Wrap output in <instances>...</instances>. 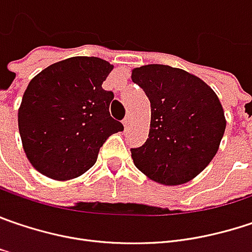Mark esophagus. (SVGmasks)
Here are the masks:
<instances>
[{
    "instance_id": "34e87169",
    "label": "esophagus",
    "mask_w": 252,
    "mask_h": 252,
    "mask_svg": "<svg viewBox=\"0 0 252 252\" xmlns=\"http://www.w3.org/2000/svg\"><path fill=\"white\" fill-rule=\"evenodd\" d=\"M129 123H131V118H129V117H126V118L123 120V124H124V126H126V128H128Z\"/></svg>"
}]
</instances>
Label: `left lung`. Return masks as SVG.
<instances>
[{
	"instance_id": "obj_1",
	"label": "left lung",
	"mask_w": 252,
	"mask_h": 252,
	"mask_svg": "<svg viewBox=\"0 0 252 252\" xmlns=\"http://www.w3.org/2000/svg\"><path fill=\"white\" fill-rule=\"evenodd\" d=\"M131 78L151 104L148 138L131 148L135 167L159 184L191 181L211 162L225 131L218 96L198 77L170 65L134 68Z\"/></svg>"
}]
</instances>
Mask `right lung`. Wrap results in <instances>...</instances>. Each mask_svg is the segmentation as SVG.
I'll return each instance as SVG.
<instances>
[{
    "instance_id": "right-lung-1",
    "label": "right lung",
    "mask_w": 252,
    "mask_h": 252,
    "mask_svg": "<svg viewBox=\"0 0 252 252\" xmlns=\"http://www.w3.org/2000/svg\"><path fill=\"white\" fill-rule=\"evenodd\" d=\"M114 65L96 57H72L35 75L18 110V129L32 167L52 180L82 175L107 138L124 126L110 115L114 93L102 82Z\"/></svg>"
}]
</instances>
